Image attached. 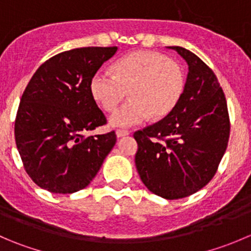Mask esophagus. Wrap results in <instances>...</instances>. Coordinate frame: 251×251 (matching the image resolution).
<instances>
[{"mask_svg":"<svg viewBox=\"0 0 251 251\" xmlns=\"http://www.w3.org/2000/svg\"><path fill=\"white\" fill-rule=\"evenodd\" d=\"M127 135H130V131H127V130H118L116 131V136H118L119 138H121V137H125V136H127Z\"/></svg>","mask_w":251,"mask_h":251,"instance_id":"34e87169","label":"esophagus"}]
</instances>
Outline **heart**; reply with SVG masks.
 I'll return each mask as SVG.
<instances>
[{"instance_id": "obj_1", "label": "heart", "mask_w": 251, "mask_h": 251, "mask_svg": "<svg viewBox=\"0 0 251 251\" xmlns=\"http://www.w3.org/2000/svg\"><path fill=\"white\" fill-rule=\"evenodd\" d=\"M186 87L183 68L168 55L137 50L120 58L114 73L100 69L91 76L90 93L105 111H111L127 96L131 100L114 111L110 124L128 127L169 115L178 104Z\"/></svg>"}]
</instances>
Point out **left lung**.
<instances>
[{
	"instance_id": "obj_1",
	"label": "left lung",
	"mask_w": 251,
	"mask_h": 251,
	"mask_svg": "<svg viewBox=\"0 0 251 251\" xmlns=\"http://www.w3.org/2000/svg\"><path fill=\"white\" fill-rule=\"evenodd\" d=\"M188 64L186 87L169 115L138 130L136 168L144 186L174 201L196 193L216 174L229 138L227 102L216 75L194 53L170 46Z\"/></svg>"
}]
</instances>
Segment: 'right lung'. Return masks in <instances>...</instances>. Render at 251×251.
<instances>
[{
    "label": "right lung",
    "mask_w": 251,
    "mask_h": 251,
    "mask_svg": "<svg viewBox=\"0 0 251 251\" xmlns=\"http://www.w3.org/2000/svg\"><path fill=\"white\" fill-rule=\"evenodd\" d=\"M118 47H81L40 65L20 100L14 137L30 178L50 193L91 183L116 143L115 131L87 136L107 124L90 93L91 76Z\"/></svg>",
    "instance_id": "obj_1"
}]
</instances>
